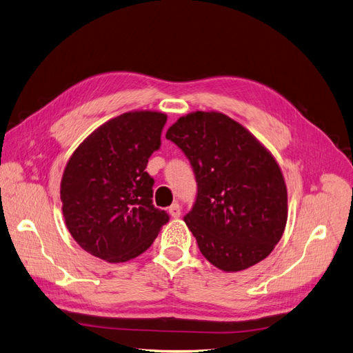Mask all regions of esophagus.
<instances>
[{
	"label": "esophagus",
	"instance_id": "esophagus-1",
	"mask_svg": "<svg viewBox=\"0 0 353 353\" xmlns=\"http://www.w3.org/2000/svg\"><path fill=\"white\" fill-rule=\"evenodd\" d=\"M168 212L173 218H179L181 215V208H180L179 203H173L172 206L168 208Z\"/></svg>",
	"mask_w": 353,
	"mask_h": 353
}]
</instances>
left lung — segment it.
<instances>
[{
	"label": "left lung",
	"mask_w": 353,
	"mask_h": 353,
	"mask_svg": "<svg viewBox=\"0 0 353 353\" xmlns=\"http://www.w3.org/2000/svg\"><path fill=\"white\" fill-rule=\"evenodd\" d=\"M165 138L189 159L198 183L185 223L208 262L239 272L266 259L288 219V193L273 155L219 112H193Z\"/></svg>",
	"instance_id": "8db88e82"
}]
</instances>
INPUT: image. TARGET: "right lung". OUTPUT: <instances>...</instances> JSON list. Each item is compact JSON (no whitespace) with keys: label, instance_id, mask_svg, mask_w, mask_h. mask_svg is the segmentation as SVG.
Here are the masks:
<instances>
[{"label":"right lung","instance_id":"obj_1","mask_svg":"<svg viewBox=\"0 0 353 353\" xmlns=\"http://www.w3.org/2000/svg\"><path fill=\"white\" fill-rule=\"evenodd\" d=\"M167 116L128 112L88 135L71 155L61 180L62 214L80 247L110 263L139 256L168 223L152 205L148 159L161 145Z\"/></svg>","mask_w":353,"mask_h":353}]
</instances>
